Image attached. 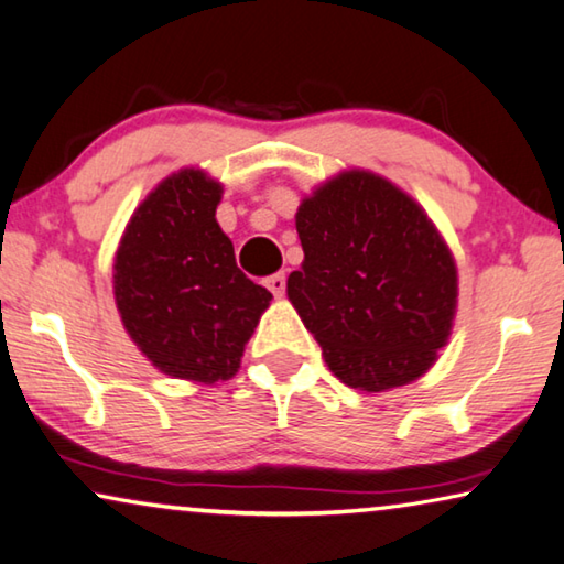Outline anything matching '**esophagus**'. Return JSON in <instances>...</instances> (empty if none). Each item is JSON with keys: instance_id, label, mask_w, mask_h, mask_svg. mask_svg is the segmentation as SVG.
Returning a JSON list of instances; mask_svg holds the SVG:
<instances>
[{"instance_id": "1", "label": "esophagus", "mask_w": 564, "mask_h": 564, "mask_svg": "<svg viewBox=\"0 0 564 564\" xmlns=\"http://www.w3.org/2000/svg\"><path fill=\"white\" fill-rule=\"evenodd\" d=\"M265 285H268V291L273 293V296H283L285 293V273H273V275H268L265 279Z\"/></svg>"}]
</instances>
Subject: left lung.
Listing matches in <instances>:
<instances>
[{"instance_id": "left-lung-1", "label": "left lung", "mask_w": 564, "mask_h": 564, "mask_svg": "<svg viewBox=\"0 0 564 564\" xmlns=\"http://www.w3.org/2000/svg\"><path fill=\"white\" fill-rule=\"evenodd\" d=\"M301 271L285 293L334 377L389 391L440 359L457 316V263L409 193L371 170H344L301 200Z\"/></svg>"}]
</instances>
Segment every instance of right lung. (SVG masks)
<instances>
[{
    "instance_id": "obj_1",
    "label": "right lung",
    "mask_w": 564,
    "mask_h": 564,
    "mask_svg": "<svg viewBox=\"0 0 564 564\" xmlns=\"http://www.w3.org/2000/svg\"><path fill=\"white\" fill-rule=\"evenodd\" d=\"M220 198L223 183L205 170H177L138 205L115 253L122 326L173 379H234L273 299L236 265L234 243L216 220Z\"/></svg>"
}]
</instances>
